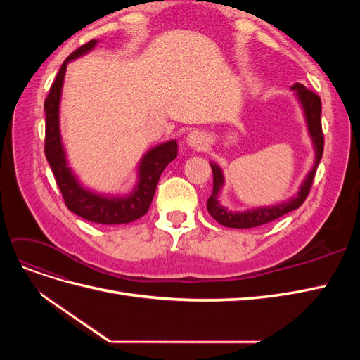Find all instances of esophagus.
Here are the masks:
<instances>
[{"label": "esophagus", "mask_w": 360, "mask_h": 360, "mask_svg": "<svg viewBox=\"0 0 360 360\" xmlns=\"http://www.w3.org/2000/svg\"><path fill=\"white\" fill-rule=\"evenodd\" d=\"M186 144L193 150H202L207 146V136L202 132H200V130H193V132L188 135Z\"/></svg>", "instance_id": "1"}]
</instances>
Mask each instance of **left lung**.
I'll return each mask as SVG.
<instances>
[{
    "mask_svg": "<svg viewBox=\"0 0 360 360\" xmlns=\"http://www.w3.org/2000/svg\"><path fill=\"white\" fill-rule=\"evenodd\" d=\"M291 90L296 93V97H297V101H299L302 110H303V114H304V120H307L308 132L312 139L314 151H315L314 167L308 172V176L304 177L297 193L294 195L292 198L281 202V204L257 207V209H250L246 212H231V210H228L226 207H224L219 201V195H221V191H222L224 183H225L222 169L217 167L216 163L210 162V167L213 169V192L210 195V198L207 200V210H209L213 219H216L221 225L228 226V228H254V226L264 225V224L275 221V219H278V217L284 216L292 210L299 209V207L303 204V201L307 200L308 193L311 191V186H312L315 171H317V167L321 160L323 147H324L321 118H320L321 117V101L317 94L308 90L307 86L302 84H294L291 86Z\"/></svg>",
    "mask_w": 360,
    "mask_h": 360,
    "instance_id": "1",
    "label": "left lung"
}]
</instances>
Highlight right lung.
Instances as JSON below:
<instances>
[{"instance_id":"1","label":"right lung","mask_w":360,"mask_h":360,"mask_svg":"<svg viewBox=\"0 0 360 360\" xmlns=\"http://www.w3.org/2000/svg\"><path fill=\"white\" fill-rule=\"evenodd\" d=\"M96 45L97 40L93 39L72 52L66 61L61 64L57 78L51 86L45 101V155L61 191L64 202H66L70 212L94 224H129L139 219L141 216H144L148 212L162 171L165 169L169 162L177 158V141H167V143H162L147 151L143 159L139 160L138 181L134 191L129 195H123V197L103 195L82 186L81 181L76 179L72 168L69 167L66 150L63 147L60 132V101L68 64L79 58L81 56H85Z\"/></svg>"}]
</instances>
